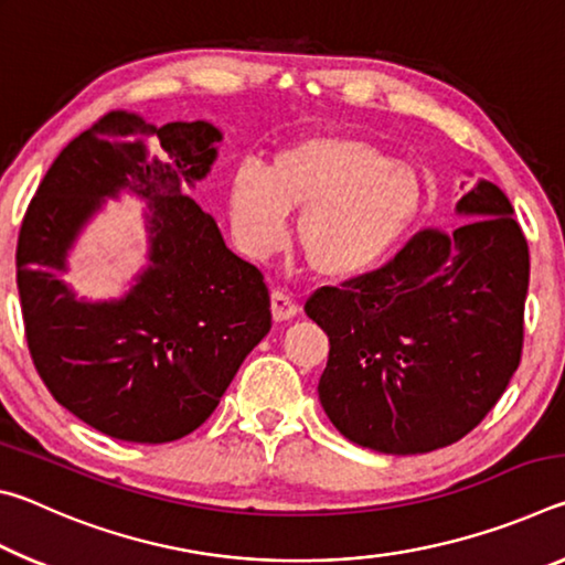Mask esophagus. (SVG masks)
<instances>
[{
    "instance_id": "1",
    "label": "esophagus",
    "mask_w": 565,
    "mask_h": 565,
    "mask_svg": "<svg viewBox=\"0 0 565 565\" xmlns=\"http://www.w3.org/2000/svg\"><path fill=\"white\" fill-rule=\"evenodd\" d=\"M296 303L284 291H271V317L276 323H284L296 317Z\"/></svg>"
}]
</instances>
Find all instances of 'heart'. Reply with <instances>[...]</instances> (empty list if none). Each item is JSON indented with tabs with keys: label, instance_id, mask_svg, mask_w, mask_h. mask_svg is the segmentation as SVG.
<instances>
[{
	"label": "heart",
	"instance_id": "1",
	"mask_svg": "<svg viewBox=\"0 0 565 565\" xmlns=\"http://www.w3.org/2000/svg\"><path fill=\"white\" fill-rule=\"evenodd\" d=\"M424 184L414 167L349 134H311L271 157L264 174L238 169L228 218L238 248L262 259L299 214L294 244L323 281L361 279L384 264L414 228Z\"/></svg>",
	"mask_w": 565,
	"mask_h": 565
}]
</instances>
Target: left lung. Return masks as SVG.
Wrapping results in <instances>:
<instances>
[{"label":"left lung","mask_w":565,"mask_h":565,"mask_svg":"<svg viewBox=\"0 0 565 565\" xmlns=\"http://www.w3.org/2000/svg\"><path fill=\"white\" fill-rule=\"evenodd\" d=\"M456 214L466 222L451 234L420 232L384 269L303 306L331 343L321 406L371 451L414 456L456 444L519 369L529 244L489 179H473Z\"/></svg>","instance_id":"obj_1"}]
</instances>
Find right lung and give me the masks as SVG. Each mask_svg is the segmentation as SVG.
Returning a JSON list of instances; mask_svg holds the SVG:
<instances>
[{
	"mask_svg": "<svg viewBox=\"0 0 565 565\" xmlns=\"http://www.w3.org/2000/svg\"><path fill=\"white\" fill-rule=\"evenodd\" d=\"M222 131L111 111L62 149L26 209L17 289L26 343L56 404L131 444H169L214 414L271 329L262 271L226 246L189 189ZM121 193L146 202L148 264L111 300H79L63 274L78 236Z\"/></svg>",
	"mask_w": 565,
	"mask_h": 565,
	"instance_id": "1",
	"label": "right lung"
}]
</instances>
